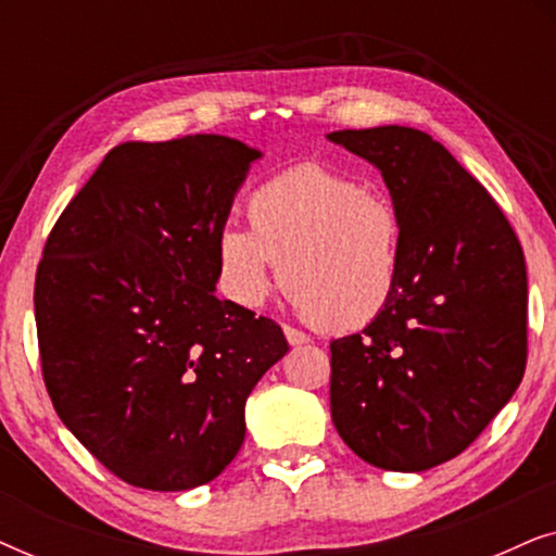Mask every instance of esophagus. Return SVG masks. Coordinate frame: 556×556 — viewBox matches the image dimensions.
Segmentation results:
<instances>
[{"label": "esophagus", "mask_w": 556, "mask_h": 556, "mask_svg": "<svg viewBox=\"0 0 556 556\" xmlns=\"http://www.w3.org/2000/svg\"><path fill=\"white\" fill-rule=\"evenodd\" d=\"M283 331H286V339H288V344H291V346H301V344H308V341H311L306 333L293 329V326H283Z\"/></svg>", "instance_id": "1"}]
</instances>
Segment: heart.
<instances>
[{
    "mask_svg": "<svg viewBox=\"0 0 556 556\" xmlns=\"http://www.w3.org/2000/svg\"><path fill=\"white\" fill-rule=\"evenodd\" d=\"M250 230L215 240L227 299L257 308L280 283L326 331L367 329L390 308L405 265V227L392 200L321 164H299L250 192Z\"/></svg>",
    "mask_w": 556,
    "mask_h": 556,
    "instance_id": "1",
    "label": "heart"
}]
</instances>
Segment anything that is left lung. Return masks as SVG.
Here are the masks:
<instances>
[{
    "mask_svg": "<svg viewBox=\"0 0 556 556\" xmlns=\"http://www.w3.org/2000/svg\"><path fill=\"white\" fill-rule=\"evenodd\" d=\"M382 172L405 227L390 308L331 341V420L362 460L435 468L481 435L527 369V263L514 227L443 143L407 126L333 131Z\"/></svg>",
    "mask_w": 556,
    "mask_h": 556,
    "instance_id": "obj_1",
    "label": "left lung"
}]
</instances>
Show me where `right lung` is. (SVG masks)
Here are the masks:
<instances>
[{"instance_id": "right-lung-1", "label": "right lung", "mask_w": 556, "mask_h": 556, "mask_svg": "<svg viewBox=\"0 0 556 556\" xmlns=\"http://www.w3.org/2000/svg\"><path fill=\"white\" fill-rule=\"evenodd\" d=\"M257 156L215 134L121 143L45 242L35 321L52 407L139 489L223 473L248 394L288 352L276 321L215 295V240Z\"/></svg>"}]
</instances>
